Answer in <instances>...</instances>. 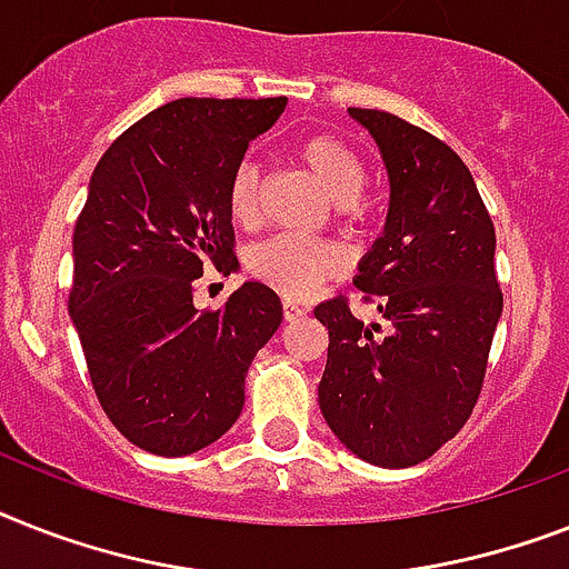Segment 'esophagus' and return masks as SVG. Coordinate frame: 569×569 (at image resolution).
I'll list each match as a JSON object with an SVG mask.
<instances>
[{"mask_svg":"<svg viewBox=\"0 0 569 569\" xmlns=\"http://www.w3.org/2000/svg\"><path fill=\"white\" fill-rule=\"evenodd\" d=\"M300 316H303V309H300L295 300H283V318H286V321H298Z\"/></svg>","mask_w":569,"mask_h":569,"instance_id":"esophagus-1","label":"esophagus"}]
</instances>
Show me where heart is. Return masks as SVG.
<instances>
[{
	"label": "heart",
	"mask_w": 569,
	"mask_h": 569,
	"mask_svg": "<svg viewBox=\"0 0 569 569\" xmlns=\"http://www.w3.org/2000/svg\"><path fill=\"white\" fill-rule=\"evenodd\" d=\"M295 154L336 204H350L368 180V169L357 149L332 133L303 137ZM228 212L239 224H251L260 212V169L251 160H242L230 172ZM244 266L260 283L271 286L274 292L286 295V298H303L316 286L339 274L341 257L336 248L325 242L277 233V237L253 244L244 257Z\"/></svg>",
	"instance_id": "b5f03b06"
}]
</instances>
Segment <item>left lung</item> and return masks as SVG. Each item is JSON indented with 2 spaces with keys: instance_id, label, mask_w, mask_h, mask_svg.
I'll use <instances>...</instances> for the list:
<instances>
[{
  "instance_id": "1",
  "label": "left lung",
  "mask_w": 569,
  "mask_h": 569,
  "mask_svg": "<svg viewBox=\"0 0 569 569\" xmlns=\"http://www.w3.org/2000/svg\"><path fill=\"white\" fill-rule=\"evenodd\" d=\"M350 117L389 169L386 230L353 280L382 325L359 321L348 298L318 303L330 332L318 403L359 459L412 468L468 423L482 391L502 316L497 233L447 142L386 110L350 108Z\"/></svg>"
}]
</instances>
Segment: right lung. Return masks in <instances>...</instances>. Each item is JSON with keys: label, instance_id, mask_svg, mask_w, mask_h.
I'll use <instances>...</instances> for the list:
<instances>
[{"label": "right lung", "instance_id": "1", "mask_svg": "<svg viewBox=\"0 0 569 569\" xmlns=\"http://www.w3.org/2000/svg\"><path fill=\"white\" fill-rule=\"evenodd\" d=\"M277 99H174L113 140L72 237L69 318L101 409L131 445L189 456L244 403V373L283 321L266 283L219 309L192 307L204 266L228 269L237 239L230 172L283 113Z\"/></svg>", "mask_w": 569, "mask_h": 569}]
</instances>
